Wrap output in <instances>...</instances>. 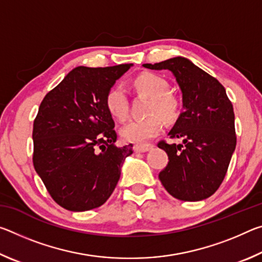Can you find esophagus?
<instances>
[{"instance_id": "1", "label": "esophagus", "mask_w": 262, "mask_h": 262, "mask_svg": "<svg viewBox=\"0 0 262 262\" xmlns=\"http://www.w3.org/2000/svg\"><path fill=\"white\" fill-rule=\"evenodd\" d=\"M154 147L152 144H135L134 151L135 152H147Z\"/></svg>"}]
</instances>
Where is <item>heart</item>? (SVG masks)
Segmentation results:
<instances>
[{
    "mask_svg": "<svg viewBox=\"0 0 262 262\" xmlns=\"http://www.w3.org/2000/svg\"><path fill=\"white\" fill-rule=\"evenodd\" d=\"M133 85L137 91L151 97L147 110L150 115L128 122L122 127L121 136L126 141L145 143L163 130V119L167 122L178 119L181 101L174 94L170 92V83L167 79L158 74H141L135 77ZM105 105L113 118L120 121L126 120L129 113V100L121 86L117 85L110 89L105 97Z\"/></svg>",
    "mask_w": 262,
    "mask_h": 262,
    "instance_id": "1",
    "label": "heart"
}]
</instances>
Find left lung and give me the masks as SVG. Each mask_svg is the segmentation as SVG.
<instances>
[{"mask_svg":"<svg viewBox=\"0 0 262 262\" xmlns=\"http://www.w3.org/2000/svg\"><path fill=\"white\" fill-rule=\"evenodd\" d=\"M143 67L171 70L183 91L185 111L168 135L170 139H183L184 143L158 142L168 156L159 180L178 200H205L223 183L236 148L231 101L215 77L185 57L145 63Z\"/></svg>","mask_w":262,"mask_h":262,"instance_id":"8db88e82","label":"left lung"}]
</instances>
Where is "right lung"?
I'll return each mask as SVG.
<instances>
[{
  "instance_id": "add662e5",
  "label": "right lung",
  "mask_w": 262,
  "mask_h": 262,
  "mask_svg": "<svg viewBox=\"0 0 262 262\" xmlns=\"http://www.w3.org/2000/svg\"><path fill=\"white\" fill-rule=\"evenodd\" d=\"M132 64L77 67L43 97L33 122V166L57 205L85 211L107 201L133 144L118 148L105 97Z\"/></svg>"
}]
</instances>
